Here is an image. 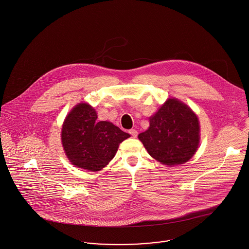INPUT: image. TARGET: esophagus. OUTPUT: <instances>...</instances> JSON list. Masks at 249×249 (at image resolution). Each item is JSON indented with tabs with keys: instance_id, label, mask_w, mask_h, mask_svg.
<instances>
[{
	"instance_id": "esophagus-1",
	"label": "esophagus",
	"mask_w": 249,
	"mask_h": 249,
	"mask_svg": "<svg viewBox=\"0 0 249 249\" xmlns=\"http://www.w3.org/2000/svg\"><path fill=\"white\" fill-rule=\"evenodd\" d=\"M128 133L132 136L133 138H136V137L138 136V132H137L136 129H130V130H128Z\"/></svg>"
}]
</instances>
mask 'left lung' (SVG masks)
I'll return each instance as SVG.
<instances>
[{"label": "left lung", "instance_id": "obj_1", "mask_svg": "<svg viewBox=\"0 0 249 249\" xmlns=\"http://www.w3.org/2000/svg\"><path fill=\"white\" fill-rule=\"evenodd\" d=\"M139 134L149 155L166 165L181 164L195 154L200 140L198 118L176 99L167 100Z\"/></svg>", "mask_w": 249, "mask_h": 249}]
</instances>
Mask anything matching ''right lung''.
<instances>
[{"label":"right lung","instance_id":"right-lung-1","mask_svg":"<svg viewBox=\"0 0 249 249\" xmlns=\"http://www.w3.org/2000/svg\"><path fill=\"white\" fill-rule=\"evenodd\" d=\"M88 104H79L68 114L62 129L67 156L77 167L99 171L114 158L119 144L130 135L109 122H98Z\"/></svg>","mask_w":249,"mask_h":249}]
</instances>
